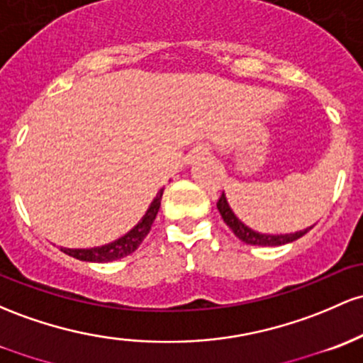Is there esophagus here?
<instances>
[{
	"instance_id": "obj_1",
	"label": "esophagus",
	"mask_w": 363,
	"mask_h": 363,
	"mask_svg": "<svg viewBox=\"0 0 363 363\" xmlns=\"http://www.w3.org/2000/svg\"><path fill=\"white\" fill-rule=\"evenodd\" d=\"M205 155H206V150H203V148L198 150V157H205Z\"/></svg>"
}]
</instances>
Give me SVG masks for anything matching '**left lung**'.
<instances>
[{
    "label": "left lung",
    "instance_id": "8db88e82",
    "mask_svg": "<svg viewBox=\"0 0 363 363\" xmlns=\"http://www.w3.org/2000/svg\"><path fill=\"white\" fill-rule=\"evenodd\" d=\"M217 208H218V212H220L222 218H224L225 224L229 225V229L234 233V236L240 238V240L242 242H246V245L281 246V245H286V242H293V241L300 240L301 236H305V234L313 227V225L306 227V229L298 230V233H293V234H262V233H257V230L250 229L248 225L242 224L240 218L234 215L233 210H230L229 203H227V200H225L224 193H222L220 198H218Z\"/></svg>",
    "mask_w": 363,
    "mask_h": 363
}]
</instances>
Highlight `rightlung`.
Listing matches in <instances>:
<instances>
[{"instance_id": "1", "label": "right lung", "mask_w": 363, "mask_h": 363, "mask_svg": "<svg viewBox=\"0 0 363 363\" xmlns=\"http://www.w3.org/2000/svg\"><path fill=\"white\" fill-rule=\"evenodd\" d=\"M162 194H163V189L158 191L157 198L151 201L148 212H146L145 217L138 222V225H134L125 236L118 238L117 241L108 242V245H103V246H96V248H82V250L60 248V250H62L65 255H69V257L77 258V260L99 262V264H103V262L118 260V258H123L127 257V255L134 253L151 230L155 217H157L158 210H160Z\"/></svg>"}]
</instances>
